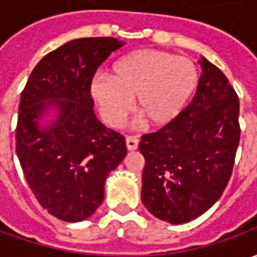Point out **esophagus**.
<instances>
[{
    "label": "esophagus",
    "instance_id": "obj_1",
    "mask_svg": "<svg viewBox=\"0 0 257 257\" xmlns=\"http://www.w3.org/2000/svg\"><path fill=\"white\" fill-rule=\"evenodd\" d=\"M138 146H139V138H136V136H128L126 138V147H128V150H136Z\"/></svg>",
    "mask_w": 257,
    "mask_h": 257
}]
</instances>
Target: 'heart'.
Returning <instances> with one entry per match:
<instances>
[{
    "mask_svg": "<svg viewBox=\"0 0 257 257\" xmlns=\"http://www.w3.org/2000/svg\"><path fill=\"white\" fill-rule=\"evenodd\" d=\"M199 84L194 60L158 49L129 53L114 64L111 77L97 75L90 85L101 115L118 126L135 99L138 117L149 126H165L184 111Z\"/></svg>",
    "mask_w": 257,
    "mask_h": 257,
    "instance_id": "b5f03b06",
    "label": "heart"
}]
</instances>
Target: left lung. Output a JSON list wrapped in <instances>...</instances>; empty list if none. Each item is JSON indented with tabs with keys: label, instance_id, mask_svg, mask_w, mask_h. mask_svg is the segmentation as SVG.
I'll return each mask as SVG.
<instances>
[{
	"label": "left lung",
	"instance_id": "8db88e82",
	"mask_svg": "<svg viewBox=\"0 0 257 257\" xmlns=\"http://www.w3.org/2000/svg\"><path fill=\"white\" fill-rule=\"evenodd\" d=\"M195 96L173 122L142 136V202L172 224L209 209L231 178L241 128L239 100L220 68L202 58Z\"/></svg>",
	"mask_w": 257,
	"mask_h": 257
}]
</instances>
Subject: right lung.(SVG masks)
Instances as JSON below:
<instances>
[{"label": "right lung", "mask_w": 257, "mask_h": 257, "mask_svg": "<svg viewBox=\"0 0 257 257\" xmlns=\"http://www.w3.org/2000/svg\"><path fill=\"white\" fill-rule=\"evenodd\" d=\"M123 42L79 38L45 55L20 96L16 154L29 187L44 209L63 221L89 217L104 199L108 173L126 156L122 135L96 118L90 85L96 70ZM51 106L58 119L38 121Z\"/></svg>", "instance_id": "obj_1"}]
</instances>
